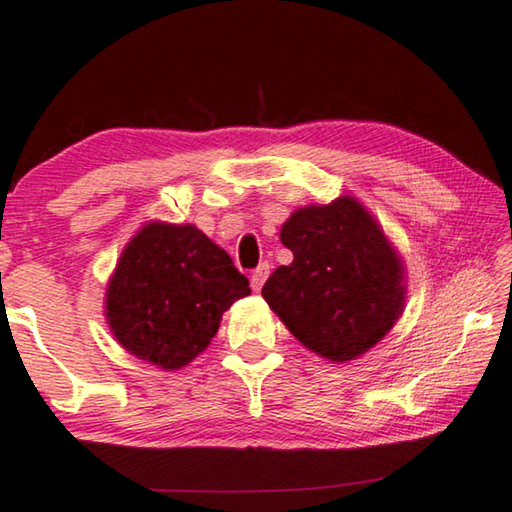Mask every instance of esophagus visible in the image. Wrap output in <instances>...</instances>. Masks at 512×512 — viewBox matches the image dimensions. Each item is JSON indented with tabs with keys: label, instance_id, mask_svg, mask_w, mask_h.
I'll use <instances>...</instances> for the list:
<instances>
[{
	"label": "esophagus",
	"instance_id": "1",
	"mask_svg": "<svg viewBox=\"0 0 512 512\" xmlns=\"http://www.w3.org/2000/svg\"><path fill=\"white\" fill-rule=\"evenodd\" d=\"M268 273H271V266H268L266 262L259 264V266L255 268L253 275H250V287H253V291H259V289L264 287Z\"/></svg>",
	"mask_w": 512,
	"mask_h": 512
}]
</instances>
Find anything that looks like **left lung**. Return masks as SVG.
I'll return each instance as SVG.
<instances>
[{
    "mask_svg": "<svg viewBox=\"0 0 512 512\" xmlns=\"http://www.w3.org/2000/svg\"><path fill=\"white\" fill-rule=\"evenodd\" d=\"M293 253L262 296L289 332L329 361H350L391 332L404 311V264L357 198L307 205L282 225Z\"/></svg>",
    "mask_w": 512,
    "mask_h": 512,
    "instance_id": "1",
    "label": "left lung"
}]
</instances>
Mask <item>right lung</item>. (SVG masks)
Returning a JSON list of instances; mask_svg holds the SVG:
<instances>
[{"label":"right lung","instance_id":"1","mask_svg":"<svg viewBox=\"0 0 512 512\" xmlns=\"http://www.w3.org/2000/svg\"><path fill=\"white\" fill-rule=\"evenodd\" d=\"M248 293L246 275L201 230L153 221L119 257L106 318L137 359L178 370L210 345L223 311Z\"/></svg>","mask_w":512,"mask_h":512}]
</instances>
